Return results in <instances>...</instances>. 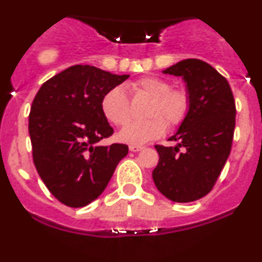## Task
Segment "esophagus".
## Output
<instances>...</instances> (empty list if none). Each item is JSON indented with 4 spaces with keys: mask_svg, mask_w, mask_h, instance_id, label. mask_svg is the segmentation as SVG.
<instances>
[{
    "mask_svg": "<svg viewBox=\"0 0 262 262\" xmlns=\"http://www.w3.org/2000/svg\"><path fill=\"white\" fill-rule=\"evenodd\" d=\"M143 149H144V146H141V145H129V150H130V151H134V152L140 151V150H143Z\"/></svg>",
    "mask_w": 262,
    "mask_h": 262,
    "instance_id": "34e87169",
    "label": "esophagus"
}]
</instances>
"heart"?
<instances>
[{"mask_svg": "<svg viewBox=\"0 0 262 262\" xmlns=\"http://www.w3.org/2000/svg\"><path fill=\"white\" fill-rule=\"evenodd\" d=\"M137 95L151 98L145 121H134L119 132V139L132 145H140L158 139L166 132L167 123L177 127L185 121L191 108V95L185 87H171V82L160 76H143L130 83ZM104 118L114 125H124L130 119V107L125 91L116 86L104 93L101 100ZM168 122H166V121Z\"/></svg>", "mask_w": 262, "mask_h": 262, "instance_id": "1", "label": "heart"}]
</instances>
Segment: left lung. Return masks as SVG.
Wrapping results in <instances>:
<instances>
[{
	"mask_svg": "<svg viewBox=\"0 0 262 262\" xmlns=\"http://www.w3.org/2000/svg\"><path fill=\"white\" fill-rule=\"evenodd\" d=\"M162 73L182 77L191 108L169 139L176 145H155L159 164L152 180L173 202H193L209 193L230 154L235 102L227 79L200 59L182 60Z\"/></svg>",
	"mask_w": 262,
	"mask_h": 262,
	"instance_id": "obj_1",
	"label": "left lung"
}]
</instances>
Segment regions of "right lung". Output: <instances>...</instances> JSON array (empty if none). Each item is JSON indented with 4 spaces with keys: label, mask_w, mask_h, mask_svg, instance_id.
<instances>
[{
    "label": "right lung",
    "mask_w": 262,
    "mask_h": 262,
    "mask_svg": "<svg viewBox=\"0 0 262 262\" xmlns=\"http://www.w3.org/2000/svg\"><path fill=\"white\" fill-rule=\"evenodd\" d=\"M129 75L75 65L41 85L29 113L33 161L44 185L65 206L79 208L107 187L125 144L100 145L113 134L101 100Z\"/></svg>",
    "instance_id": "right-lung-1"
}]
</instances>
